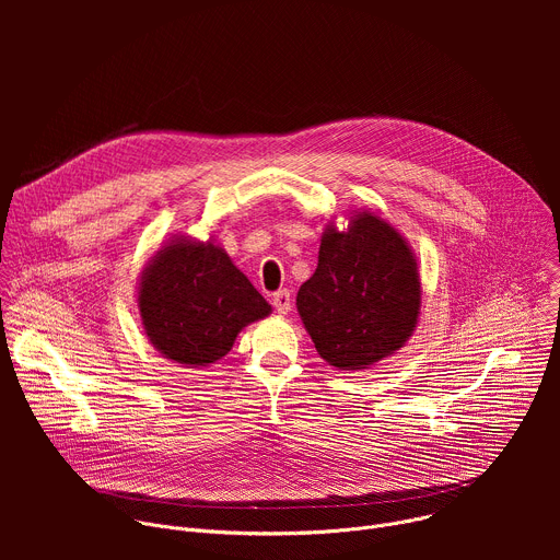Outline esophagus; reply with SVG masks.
Returning a JSON list of instances; mask_svg holds the SVG:
<instances>
[{
	"instance_id": "esophagus-1",
	"label": "esophagus",
	"mask_w": 560,
	"mask_h": 560,
	"mask_svg": "<svg viewBox=\"0 0 560 560\" xmlns=\"http://www.w3.org/2000/svg\"><path fill=\"white\" fill-rule=\"evenodd\" d=\"M272 305L279 314H288L290 307H292V299H290V290H279L275 296H272Z\"/></svg>"
}]
</instances>
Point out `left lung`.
Segmentation results:
<instances>
[{"instance_id":"8db88e82","label":"left lung","mask_w":560,"mask_h":560,"mask_svg":"<svg viewBox=\"0 0 560 560\" xmlns=\"http://www.w3.org/2000/svg\"><path fill=\"white\" fill-rule=\"evenodd\" d=\"M346 219V228L328 221L296 310L318 357L359 372L406 348L419 326L423 290L417 255L401 230L370 208Z\"/></svg>"}]
</instances>
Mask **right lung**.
Masks as SVG:
<instances>
[{
	"label": "right lung",
	"instance_id": "right-lung-1",
	"mask_svg": "<svg viewBox=\"0 0 560 560\" xmlns=\"http://www.w3.org/2000/svg\"><path fill=\"white\" fill-rule=\"evenodd\" d=\"M137 307L150 346L195 370L223 359L238 332L272 314L214 234H175L159 246L139 275Z\"/></svg>",
	"mask_w": 560,
	"mask_h": 560
}]
</instances>
